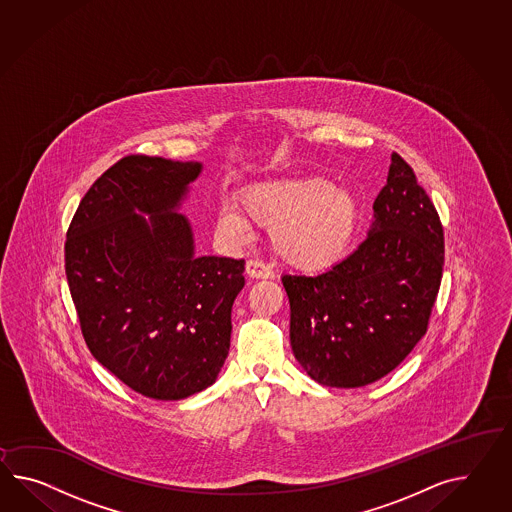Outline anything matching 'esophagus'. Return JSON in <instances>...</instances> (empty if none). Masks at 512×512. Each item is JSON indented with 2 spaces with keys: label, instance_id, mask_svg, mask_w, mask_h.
Here are the masks:
<instances>
[{
  "label": "esophagus",
  "instance_id": "34e87169",
  "mask_svg": "<svg viewBox=\"0 0 512 512\" xmlns=\"http://www.w3.org/2000/svg\"><path fill=\"white\" fill-rule=\"evenodd\" d=\"M246 274L250 275L251 279H270V277H274V270L262 261L251 259L246 264Z\"/></svg>",
  "mask_w": 512,
  "mask_h": 512
}]
</instances>
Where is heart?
Here are the masks:
<instances>
[{"instance_id": "1", "label": "heart", "mask_w": 512, "mask_h": 512, "mask_svg": "<svg viewBox=\"0 0 512 512\" xmlns=\"http://www.w3.org/2000/svg\"><path fill=\"white\" fill-rule=\"evenodd\" d=\"M237 203L247 220L272 227L275 253L303 272H322L344 261L361 222L357 198L320 175L251 185ZM218 229L240 237L248 222L237 212L220 211Z\"/></svg>"}]
</instances>
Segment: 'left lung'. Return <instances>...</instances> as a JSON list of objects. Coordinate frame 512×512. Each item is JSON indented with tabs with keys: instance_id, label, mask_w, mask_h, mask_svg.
<instances>
[{
	"instance_id": "8db88e82",
	"label": "left lung",
	"mask_w": 512,
	"mask_h": 512,
	"mask_svg": "<svg viewBox=\"0 0 512 512\" xmlns=\"http://www.w3.org/2000/svg\"><path fill=\"white\" fill-rule=\"evenodd\" d=\"M442 266L437 209L392 153L361 246L324 274L283 275L294 357L325 387H364L390 374L427 331Z\"/></svg>"
}]
</instances>
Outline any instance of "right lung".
<instances>
[{"mask_svg": "<svg viewBox=\"0 0 512 512\" xmlns=\"http://www.w3.org/2000/svg\"><path fill=\"white\" fill-rule=\"evenodd\" d=\"M200 172V163L127 155L88 188L66 233V279L88 349L146 398L211 387L229 353L244 259L194 257L190 224L175 212Z\"/></svg>", "mask_w": 512, "mask_h": 512, "instance_id": "1", "label": "right lung"}]
</instances>
